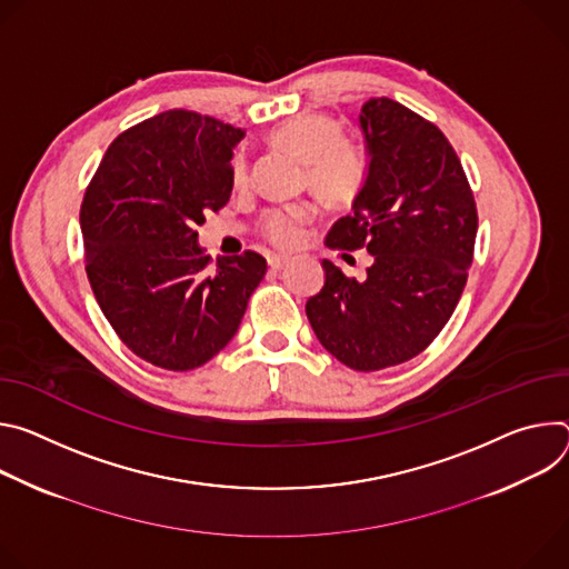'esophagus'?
Here are the masks:
<instances>
[{
    "label": "esophagus",
    "instance_id": "34e87169",
    "mask_svg": "<svg viewBox=\"0 0 569 569\" xmlns=\"http://www.w3.org/2000/svg\"><path fill=\"white\" fill-rule=\"evenodd\" d=\"M284 264H289V256H269V267L271 269H282Z\"/></svg>",
    "mask_w": 569,
    "mask_h": 569
}]
</instances>
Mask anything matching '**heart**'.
Listing matches in <instances>:
<instances>
[{"instance_id": "obj_1", "label": "heart", "mask_w": 569, "mask_h": 569, "mask_svg": "<svg viewBox=\"0 0 569 569\" xmlns=\"http://www.w3.org/2000/svg\"><path fill=\"white\" fill-rule=\"evenodd\" d=\"M269 140L305 162V184L326 201L348 203L357 197L366 173L363 153L352 140L341 138V126L332 117L317 112L296 114L278 123ZM246 173V158L237 156L232 164L234 182L241 184ZM313 214L317 210L311 203L269 210L262 219V234L280 248L296 246Z\"/></svg>"}]
</instances>
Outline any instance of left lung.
Returning a JSON list of instances; mask_svg holds the SVG:
<instances>
[{
	"instance_id": "8db88e82",
	"label": "left lung",
	"mask_w": 569,
	"mask_h": 569,
	"mask_svg": "<svg viewBox=\"0 0 569 569\" xmlns=\"http://www.w3.org/2000/svg\"><path fill=\"white\" fill-rule=\"evenodd\" d=\"M359 126L366 178L326 243L366 248L372 264L357 280L323 260L326 284L305 311L332 357L370 372L413 359L450 321L472 264L477 206L438 126L389 97L368 99Z\"/></svg>"
}]
</instances>
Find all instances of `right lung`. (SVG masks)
Masks as SVG:
<instances>
[{
  "label": "right lung",
  "instance_id": "obj_1",
  "mask_svg": "<svg viewBox=\"0 0 569 569\" xmlns=\"http://www.w3.org/2000/svg\"><path fill=\"white\" fill-rule=\"evenodd\" d=\"M241 129L167 110L108 147L81 203L86 271L103 317L140 359L192 370L234 337L267 273L260 252L219 258L199 246L206 212L232 192Z\"/></svg>",
  "mask_w": 569,
  "mask_h": 569
}]
</instances>
